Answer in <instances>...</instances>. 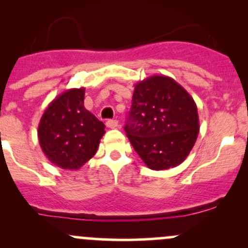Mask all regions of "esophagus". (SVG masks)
Instances as JSON below:
<instances>
[{
    "mask_svg": "<svg viewBox=\"0 0 248 248\" xmlns=\"http://www.w3.org/2000/svg\"><path fill=\"white\" fill-rule=\"evenodd\" d=\"M106 124H107V127H108V128L114 129V128H116L117 126H119V121H117V120H108V121L106 122Z\"/></svg>",
    "mask_w": 248,
    "mask_h": 248,
    "instance_id": "esophagus-1",
    "label": "esophagus"
}]
</instances>
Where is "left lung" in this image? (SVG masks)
<instances>
[{
	"instance_id": "obj_1",
	"label": "left lung",
	"mask_w": 248,
	"mask_h": 248,
	"mask_svg": "<svg viewBox=\"0 0 248 248\" xmlns=\"http://www.w3.org/2000/svg\"><path fill=\"white\" fill-rule=\"evenodd\" d=\"M124 131L150 169L174 168L186 159L198 138L197 104L172 78L149 77L134 86Z\"/></svg>"
}]
</instances>
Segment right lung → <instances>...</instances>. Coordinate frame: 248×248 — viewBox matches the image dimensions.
<instances>
[{"label": "right lung", "instance_id": "obj_1", "mask_svg": "<svg viewBox=\"0 0 248 248\" xmlns=\"http://www.w3.org/2000/svg\"><path fill=\"white\" fill-rule=\"evenodd\" d=\"M85 89H69L47 106L38 124L39 145L54 166L78 170L97 152L106 126L84 107Z\"/></svg>", "mask_w": 248, "mask_h": 248}]
</instances>
